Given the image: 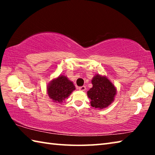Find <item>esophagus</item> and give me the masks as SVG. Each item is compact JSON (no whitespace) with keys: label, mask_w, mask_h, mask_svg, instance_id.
Segmentation results:
<instances>
[{"label":"esophagus","mask_w":155,"mask_h":155,"mask_svg":"<svg viewBox=\"0 0 155 155\" xmlns=\"http://www.w3.org/2000/svg\"><path fill=\"white\" fill-rule=\"evenodd\" d=\"M78 90H79L80 91H85V90H86V87H85V85H83V86H81V87H78Z\"/></svg>","instance_id":"1"}]
</instances>
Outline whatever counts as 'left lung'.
<instances>
[{"label": "left lung", "mask_w": 155, "mask_h": 155, "mask_svg": "<svg viewBox=\"0 0 155 155\" xmlns=\"http://www.w3.org/2000/svg\"><path fill=\"white\" fill-rule=\"evenodd\" d=\"M93 87L87 91L91 99V105L95 108L103 109L108 107L114 100L116 90L105 77L96 75L91 81Z\"/></svg>", "instance_id": "obj_1"}]
</instances>
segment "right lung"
Instances as JSON below:
<instances>
[{
    "label": "right lung",
    "instance_id": "1",
    "mask_svg": "<svg viewBox=\"0 0 155 155\" xmlns=\"http://www.w3.org/2000/svg\"><path fill=\"white\" fill-rule=\"evenodd\" d=\"M47 90L48 96L52 101L55 103H61L75 90V87L66 77L60 76L49 84Z\"/></svg>",
    "mask_w": 155,
    "mask_h": 155
}]
</instances>
